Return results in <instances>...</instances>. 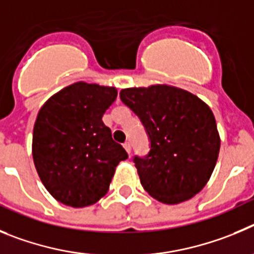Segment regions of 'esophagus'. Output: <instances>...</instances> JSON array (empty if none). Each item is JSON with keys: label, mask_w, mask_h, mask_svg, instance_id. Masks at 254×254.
Listing matches in <instances>:
<instances>
[{"label": "esophagus", "mask_w": 254, "mask_h": 254, "mask_svg": "<svg viewBox=\"0 0 254 254\" xmlns=\"http://www.w3.org/2000/svg\"><path fill=\"white\" fill-rule=\"evenodd\" d=\"M124 148H125V150H127V152L130 154V152H131V144H130V141H125Z\"/></svg>", "instance_id": "1"}]
</instances>
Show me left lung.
<instances>
[{"label":"left lung","instance_id":"8db88e82","mask_svg":"<svg viewBox=\"0 0 254 254\" xmlns=\"http://www.w3.org/2000/svg\"><path fill=\"white\" fill-rule=\"evenodd\" d=\"M120 99L140 119L150 141L149 153L132 159L144 190L168 205L200 192L220 149L210 107L197 96L167 84L125 88Z\"/></svg>","mask_w":254,"mask_h":254}]
</instances>
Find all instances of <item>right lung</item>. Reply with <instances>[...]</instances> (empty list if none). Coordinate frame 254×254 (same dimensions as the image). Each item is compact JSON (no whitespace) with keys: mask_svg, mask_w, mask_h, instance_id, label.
Returning a JSON list of instances; mask_svg holds the SVG:
<instances>
[{"mask_svg":"<svg viewBox=\"0 0 254 254\" xmlns=\"http://www.w3.org/2000/svg\"><path fill=\"white\" fill-rule=\"evenodd\" d=\"M115 87L77 82L43 105L33 132V158L45 189L73 207L106 195L115 168L127 158L102 122L116 100Z\"/></svg>","mask_w":254,"mask_h":254,"instance_id":"add662e5","label":"right lung"}]
</instances>
